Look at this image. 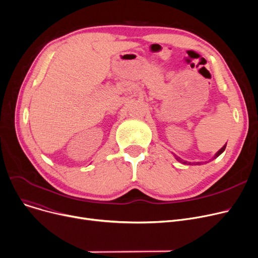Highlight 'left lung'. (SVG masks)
Instances as JSON below:
<instances>
[{
  "label": "left lung",
  "instance_id": "8db88e82",
  "mask_svg": "<svg viewBox=\"0 0 258 258\" xmlns=\"http://www.w3.org/2000/svg\"><path fill=\"white\" fill-rule=\"evenodd\" d=\"M225 148H226V144L221 148V150L216 153L215 155H214V157H213V159H215V158H218L224 151H225ZM175 157V159H177L179 162H181V163H183V164H194V163H189V162H187V161H183L181 158H179V157H177V156H174ZM196 164V163H195ZM197 164H200V163H197Z\"/></svg>",
  "mask_w": 258,
  "mask_h": 258
}]
</instances>
